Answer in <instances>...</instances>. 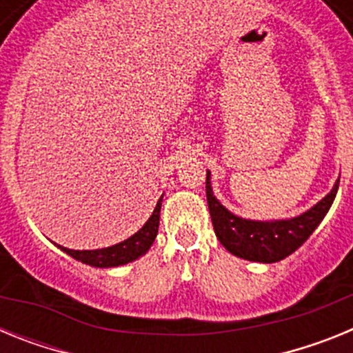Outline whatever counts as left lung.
Segmentation results:
<instances>
[{"instance_id": "8db88e82", "label": "left lung", "mask_w": 353, "mask_h": 353, "mask_svg": "<svg viewBox=\"0 0 353 353\" xmlns=\"http://www.w3.org/2000/svg\"><path fill=\"white\" fill-rule=\"evenodd\" d=\"M208 174L210 173H207V201L215 235L232 254L249 261H261V263H274V261L283 260L295 249L301 248L329 212L339 185L338 180L332 191L320 203L299 217L261 223V221L240 219L232 212H228L212 194Z\"/></svg>"}]
</instances>
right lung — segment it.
<instances>
[{
	"label": "right lung",
	"mask_w": 353,
	"mask_h": 353,
	"mask_svg": "<svg viewBox=\"0 0 353 353\" xmlns=\"http://www.w3.org/2000/svg\"><path fill=\"white\" fill-rule=\"evenodd\" d=\"M161 201L162 198H159L157 207H155L154 214L150 215V219L146 221L145 226L138 233H134L130 239L120 242V244L104 249H95V251H74V249H67L60 245L61 251H65L72 258H76V260L83 261V263L92 265V267H118V265L129 263V261L145 254L150 249V245L154 244L155 235L159 232V217H161L162 205Z\"/></svg>",
	"instance_id": "add662e5"
}]
</instances>
